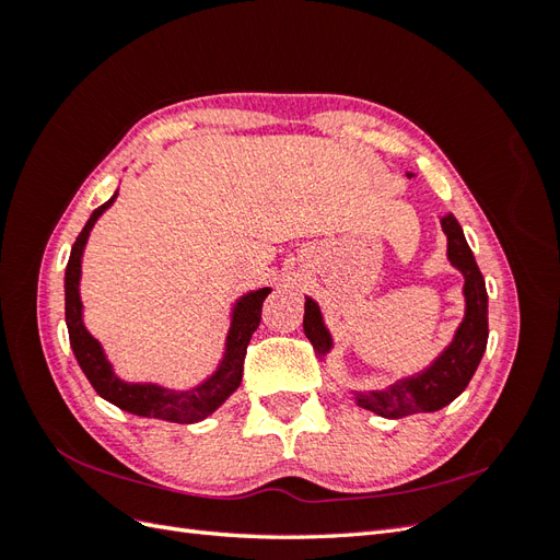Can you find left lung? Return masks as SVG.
Instances as JSON below:
<instances>
[{
  "mask_svg": "<svg viewBox=\"0 0 560 560\" xmlns=\"http://www.w3.org/2000/svg\"><path fill=\"white\" fill-rule=\"evenodd\" d=\"M411 177V175H409ZM442 229L448 238V259L465 276L467 311L463 325L457 327L453 343L439 354L436 362L418 376L397 381L378 393H358L362 409L383 418H404L413 413H430L444 409L469 385L488 343V294L481 270L465 241V233L453 214L442 219ZM303 334L308 336L317 354L331 350V336L325 329L319 308L313 299H306L303 313Z\"/></svg>",
  "mask_w": 560,
  "mask_h": 560,
  "instance_id": "8db88e82",
  "label": "left lung"
}]
</instances>
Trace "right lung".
Wrapping results in <instances>:
<instances>
[{
  "label": "right lung",
  "instance_id": "add662e5",
  "mask_svg": "<svg viewBox=\"0 0 560 560\" xmlns=\"http://www.w3.org/2000/svg\"><path fill=\"white\" fill-rule=\"evenodd\" d=\"M116 194L100 206L91 219L79 233V238L72 245L70 261H67L65 270V319H67V331H70V346L74 350V358L81 366L83 374L95 387L100 397H105L118 409H124L135 416L144 418H159L167 422H179V425H189V422H198L208 418L212 411H217L235 389H238L243 381V364L252 334L257 331L261 322V306L264 299L270 294L268 287L257 292H249L238 301V306L233 311L231 331L226 338V354L224 362L219 364L214 374L194 389H186V393H175V389H165L151 383H124L114 376V371L105 358L103 348L95 341V338L83 327L81 319V299H79V278H81V254L86 247L89 233L97 217L103 214Z\"/></svg>",
  "mask_w": 560,
  "mask_h": 560
}]
</instances>
